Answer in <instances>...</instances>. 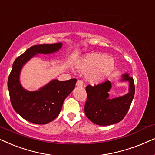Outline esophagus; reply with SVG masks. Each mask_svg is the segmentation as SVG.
I'll use <instances>...</instances> for the list:
<instances>
[{
    "mask_svg": "<svg viewBox=\"0 0 155 155\" xmlns=\"http://www.w3.org/2000/svg\"><path fill=\"white\" fill-rule=\"evenodd\" d=\"M76 86H77V87H82V86H83V85H84V84H83V82H82L81 80H78L77 81V82H76Z\"/></svg>",
    "mask_w": 155,
    "mask_h": 155,
    "instance_id": "esophagus-1",
    "label": "esophagus"
}]
</instances>
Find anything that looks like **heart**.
Returning a JSON list of instances; mask_svg holds the SVG:
<instances>
[{
  "instance_id": "obj_1",
  "label": "heart",
  "mask_w": 155,
  "mask_h": 155,
  "mask_svg": "<svg viewBox=\"0 0 155 155\" xmlns=\"http://www.w3.org/2000/svg\"><path fill=\"white\" fill-rule=\"evenodd\" d=\"M79 71L87 73L86 79L92 84L105 81L114 71V59L104 54L92 52L81 57L76 64Z\"/></svg>"
}]
</instances>
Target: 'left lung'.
Wrapping results in <instances>:
<instances>
[{"label": "left lung", "instance_id": "8db88e82", "mask_svg": "<svg viewBox=\"0 0 155 155\" xmlns=\"http://www.w3.org/2000/svg\"><path fill=\"white\" fill-rule=\"evenodd\" d=\"M121 81L129 82V92L125 96L108 98L111 88L110 81L86 86L87 93L84 112L91 122L98 125H110L119 123L127 114L135 95L133 79L128 74L122 76Z\"/></svg>", "mask_w": 155, "mask_h": 155}]
</instances>
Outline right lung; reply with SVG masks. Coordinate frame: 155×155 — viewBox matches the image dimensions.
I'll return each mask as SVG.
<instances>
[{
    "label": "right lung",
    "mask_w": 155,
    "mask_h": 155,
    "mask_svg": "<svg viewBox=\"0 0 155 155\" xmlns=\"http://www.w3.org/2000/svg\"><path fill=\"white\" fill-rule=\"evenodd\" d=\"M61 42L37 45L16 58L8 80L10 102L22 118L35 124H47L58 116L65 98L75 88L76 79L67 81L54 79L35 91H29L20 82V74L25 64L38 54L54 53L61 49Z\"/></svg>",
    "instance_id": "add662e5"
}]
</instances>
